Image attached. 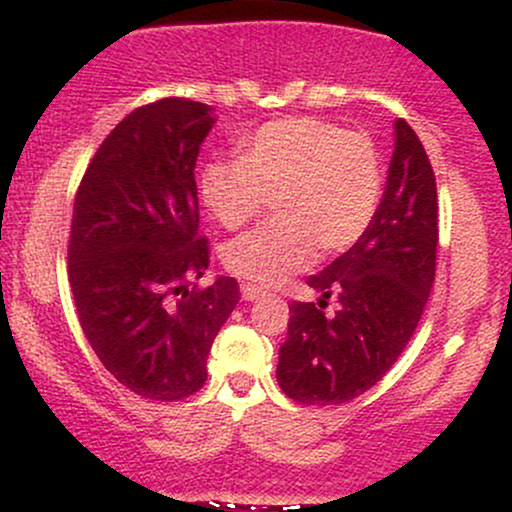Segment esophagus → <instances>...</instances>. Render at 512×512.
Instances as JSON below:
<instances>
[{
  "mask_svg": "<svg viewBox=\"0 0 512 512\" xmlns=\"http://www.w3.org/2000/svg\"><path fill=\"white\" fill-rule=\"evenodd\" d=\"M240 296H243V301L252 303V301H260V298L264 296V291L257 289V286H252V284H243L240 286Z\"/></svg>",
  "mask_w": 512,
  "mask_h": 512,
  "instance_id": "obj_1",
  "label": "esophagus"
}]
</instances>
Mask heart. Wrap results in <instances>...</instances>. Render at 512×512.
<instances>
[{
	"label": "heart",
	"instance_id": "1",
	"mask_svg": "<svg viewBox=\"0 0 512 512\" xmlns=\"http://www.w3.org/2000/svg\"><path fill=\"white\" fill-rule=\"evenodd\" d=\"M199 202L223 228H238L272 199L276 219L223 250L231 274L272 289L320 248L339 255L363 238L383 197V163L366 134L320 120L281 117L243 139L238 161L204 163Z\"/></svg>",
	"mask_w": 512,
	"mask_h": 512
}]
</instances>
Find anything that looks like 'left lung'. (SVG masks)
Here are the masks:
<instances>
[{
    "label": "left lung",
    "instance_id": "obj_1",
    "mask_svg": "<svg viewBox=\"0 0 512 512\" xmlns=\"http://www.w3.org/2000/svg\"><path fill=\"white\" fill-rule=\"evenodd\" d=\"M436 175L416 132L395 120V151L378 214L363 238L308 284L317 303H293L276 380L301 404H344L395 366L419 325L436 276ZM338 310L325 314L326 298Z\"/></svg>",
    "mask_w": 512,
    "mask_h": 512
}]
</instances>
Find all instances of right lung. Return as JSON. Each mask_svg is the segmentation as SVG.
<instances>
[{"mask_svg":"<svg viewBox=\"0 0 512 512\" xmlns=\"http://www.w3.org/2000/svg\"><path fill=\"white\" fill-rule=\"evenodd\" d=\"M211 105L163 98L105 137L74 199L69 286L88 344L115 380L156 402L195 395L240 293L209 267L195 166Z\"/></svg>","mask_w":512,"mask_h":512,"instance_id":"add662e5","label":"right lung"}]
</instances>
